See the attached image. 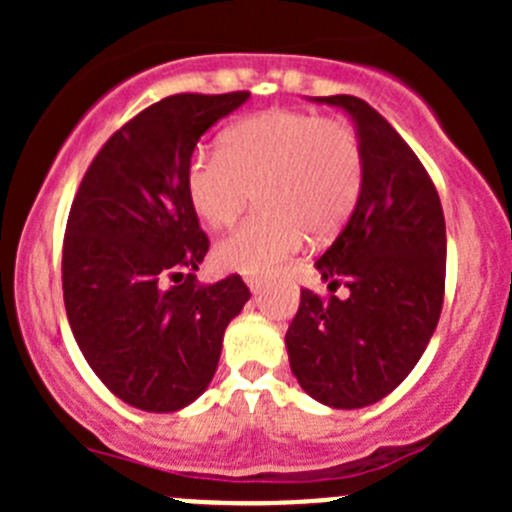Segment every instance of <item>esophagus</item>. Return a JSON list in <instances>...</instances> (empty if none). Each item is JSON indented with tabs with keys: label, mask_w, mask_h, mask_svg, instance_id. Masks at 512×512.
I'll return each mask as SVG.
<instances>
[{
	"label": "esophagus",
	"mask_w": 512,
	"mask_h": 512,
	"mask_svg": "<svg viewBox=\"0 0 512 512\" xmlns=\"http://www.w3.org/2000/svg\"><path fill=\"white\" fill-rule=\"evenodd\" d=\"M245 282H247V287L252 289V292H257V289L262 287V277H257V275H250V277H245Z\"/></svg>",
	"instance_id": "34e87169"
}]
</instances>
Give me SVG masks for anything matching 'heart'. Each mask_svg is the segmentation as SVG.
Here are the masks:
<instances>
[{
    "label": "heart",
    "mask_w": 512,
    "mask_h": 512,
    "mask_svg": "<svg viewBox=\"0 0 512 512\" xmlns=\"http://www.w3.org/2000/svg\"><path fill=\"white\" fill-rule=\"evenodd\" d=\"M364 183V153L344 118L270 108L223 133V151L198 146L185 163V190L208 227H227L252 200L262 208L220 240V265L267 272L299 250L304 232H339Z\"/></svg>",
    "instance_id": "heart-1"
}]
</instances>
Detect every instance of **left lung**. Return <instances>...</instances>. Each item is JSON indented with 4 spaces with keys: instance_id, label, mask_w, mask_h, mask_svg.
<instances>
[{
    "instance_id": "1",
    "label": "left lung",
    "mask_w": 512,
    "mask_h": 512,
    "mask_svg": "<svg viewBox=\"0 0 512 512\" xmlns=\"http://www.w3.org/2000/svg\"><path fill=\"white\" fill-rule=\"evenodd\" d=\"M354 118L364 183L337 240L314 262L349 297L302 289L287 329L299 386L319 404L361 409L409 376L436 332L446 289V220L441 198L409 143L356 96H319Z\"/></svg>"
}]
</instances>
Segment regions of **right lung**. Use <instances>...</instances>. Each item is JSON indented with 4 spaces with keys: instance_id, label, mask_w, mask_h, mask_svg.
<instances>
[{
    "instance_id": "right-lung-1",
    "label": "right lung",
    "mask_w": 512,
    "mask_h": 512,
    "mask_svg": "<svg viewBox=\"0 0 512 512\" xmlns=\"http://www.w3.org/2000/svg\"><path fill=\"white\" fill-rule=\"evenodd\" d=\"M247 98L175 94L143 108L103 143L71 203L66 317L98 379L136 409L168 414L198 399L250 299L240 275L195 280L210 240L185 190L200 136Z\"/></svg>"
}]
</instances>
